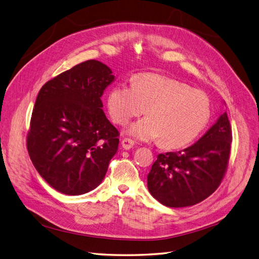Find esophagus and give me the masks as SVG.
Here are the masks:
<instances>
[{"instance_id": "34e87169", "label": "esophagus", "mask_w": 259, "mask_h": 259, "mask_svg": "<svg viewBox=\"0 0 259 259\" xmlns=\"http://www.w3.org/2000/svg\"><path fill=\"white\" fill-rule=\"evenodd\" d=\"M121 144L125 150H130V149H132L133 146H134V142H133V140L130 138H123Z\"/></svg>"}]
</instances>
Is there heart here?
<instances>
[{
  "mask_svg": "<svg viewBox=\"0 0 259 259\" xmlns=\"http://www.w3.org/2000/svg\"><path fill=\"white\" fill-rule=\"evenodd\" d=\"M114 123L126 124L145 112L147 117L133 123L130 135L139 140L160 139L162 146L179 148L191 143L204 130L210 117L206 93L156 73H140L133 85L117 84L107 98Z\"/></svg>",
  "mask_w": 259,
  "mask_h": 259,
  "instance_id": "1",
  "label": "heart"
}]
</instances>
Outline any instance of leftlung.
<instances>
[{
	"label": "left lung",
	"mask_w": 259,
	"mask_h": 259,
	"mask_svg": "<svg viewBox=\"0 0 259 259\" xmlns=\"http://www.w3.org/2000/svg\"><path fill=\"white\" fill-rule=\"evenodd\" d=\"M231 142V125L225 112L194 145L158 155L147 177L149 192L168 207L190 206L205 200L226 174Z\"/></svg>",
	"instance_id": "left-lung-1"
}]
</instances>
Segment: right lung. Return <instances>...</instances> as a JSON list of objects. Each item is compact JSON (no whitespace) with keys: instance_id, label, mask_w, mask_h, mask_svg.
I'll return each mask as SVG.
<instances>
[{"instance_id":"obj_1","label":"right lung","mask_w":259,"mask_h":259,"mask_svg":"<svg viewBox=\"0 0 259 259\" xmlns=\"http://www.w3.org/2000/svg\"><path fill=\"white\" fill-rule=\"evenodd\" d=\"M113 80L110 68L91 59L55 76L38 92L28 152L38 174L61 193L95 189L117 151L120 133L106 117L100 99Z\"/></svg>"}]
</instances>
